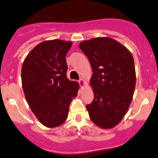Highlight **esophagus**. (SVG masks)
I'll list each match as a JSON object with an SVG mask.
<instances>
[{
    "instance_id": "34e87169",
    "label": "esophagus",
    "mask_w": 158,
    "mask_h": 158,
    "mask_svg": "<svg viewBox=\"0 0 158 158\" xmlns=\"http://www.w3.org/2000/svg\"><path fill=\"white\" fill-rule=\"evenodd\" d=\"M79 85H80L81 87H82L84 84H85V81H84L82 79H80L79 80Z\"/></svg>"
}]
</instances>
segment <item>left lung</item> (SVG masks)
Listing matches in <instances>:
<instances>
[{
	"instance_id": "8db88e82",
	"label": "left lung",
	"mask_w": 158,
	"mask_h": 158,
	"mask_svg": "<svg viewBox=\"0 0 158 158\" xmlns=\"http://www.w3.org/2000/svg\"><path fill=\"white\" fill-rule=\"evenodd\" d=\"M79 48L93 72L94 99L86 106L89 117L100 128H113L126 114L133 96L136 77L132 54L109 37L83 41Z\"/></svg>"
}]
</instances>
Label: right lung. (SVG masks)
<instances>
[{"mask_svg": "<svg viewBox=\"0 0 158 158\" xmlns=\"http://www.w3.org/2000/svg\"><path fill=\"white\" fill-rule=\"evenodd\" d=\"M71 42L44 41L32 49L23 63L22 85L25 97L38 120L49 128L60 126L67 118L79 84L66 76V55Z\"/></svg>", "mask_w": 158, "mask_h": 158, "instance_id": "obj_1", "label": "right lung"}]
</instances>
